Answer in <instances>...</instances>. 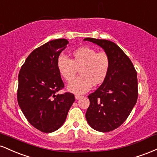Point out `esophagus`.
Returning a JSON list of instances; mask_svg holds the SVG:
<instances>
[{"instance_id":"obj_1","label":"esophagus","mask_w":157,"mask_h":157,"mask_svg":"<svg viewBox=\"0 0 157 157\" xmlns=\"http://www.w3.org/2000/svg\"><path fill=\"white\" fill-rule=\"evenodd\" d=\"M75 99H76V100H79V99H80V97H81V96H80V95H75Z\"/></svg>"}]
</instances>
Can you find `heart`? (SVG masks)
<instances>
[{
    "mask_svg": "<svg viewBox=\"0 0 157 157\" xmlns=\"http://www.w3.org/2000/svg\"><path fill=\"white\" fill-rule=\"evenodd\" d=\"M57 66L67 82H72L78 70H80L81 77L68 85V90L82 94L89 91L93 84L100 85L105 81L111 67V60L105 52H97L93 48L82 46L71 52V59L59 56Z\"/></svg>",
    "mask_w": 157,
    "mask_h": 157,
    "instance_id": "1",
    "label": "heart"
}]
</instances>
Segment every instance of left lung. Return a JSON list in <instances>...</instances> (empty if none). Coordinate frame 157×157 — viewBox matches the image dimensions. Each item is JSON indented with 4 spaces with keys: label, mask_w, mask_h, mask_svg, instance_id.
Listing matches in <instances>:
<instances>
[{
    "label": "left lung",
    "mask_w": 157,
    "mask_h": 157,
    "mask_svg": "<svg viewBox=\"0 0 157 157\" xmlns=\"http://www.w3.org/2000/svg\"><path fill=\"white\" fill-rule=\"evenodd\" d=\"M98 45L109 55L111 67L101 86L88 96V123L94 130L109 132L125 121L138 97L137 74L129 57L116 44L107 40L85 38Z\"/></svg>",
    "instance_id": "left-lung-1"
}]
</instances>
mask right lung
Segmentation results:
<instances>
[{"label":"right lung","instance_id":"add662e5","mask_svg":"<svg viewBox=\"0 0 157 157\" xmlns=\"http://www.w3.org/2000/svg\"><path fill=\"white\" fill-rule=\"evenodd\" d=\"M68 41L56 39L35 48L18 75L17 102L29 122L44 133L60 128L75 99L73 94H57L64 87L57 60Z\"/></svg>","mask_w":157,"mask_h":157}]
</instances>
